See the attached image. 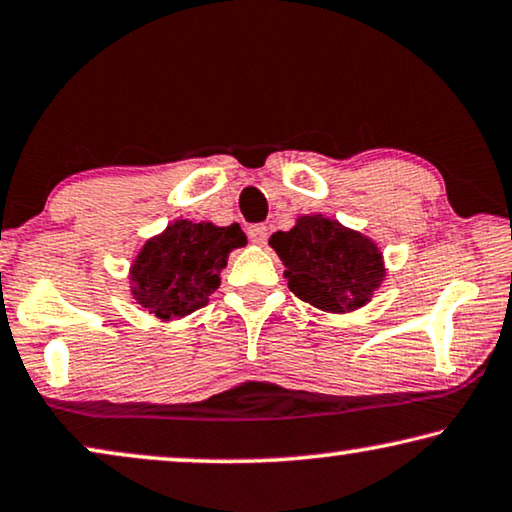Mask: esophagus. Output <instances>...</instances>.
I'll list each match as a JSON object with an SVG mask.
<instances>
[{
  "label": "esophagus",
  "instance_id": "obj_1",
  "mask_svg": "<svg viewBox=\"0 0 512 512\" xmlns=\"http://www.w3.org/2000/svg\"><path fill=\"white\" fill-rule=\"evenodd\" d=\"M248 236L255 246H264L266 239H269V229H266L264 225H253L248 229Z\"/></svg>",
  "mask_w": 512,
  "mask_h": 512
}]
</instances>
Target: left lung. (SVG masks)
Listing matches in <instances>:
<instances>
[{"instance_id":"left-lung-1","label":"left lung","mask_w":512,"mask_h":512,"mask_svg":"<svg viewBox=\"0 0 512 512\" xmlns=\"http://www.w3.org/2000/svg\"><path fill=\"white\" fill-rule=\"evenodd\" d=\"M285 266L287 287L327 313H355L385 283L383 250L369 236L322 213L299 215L290 232L269 239Z\"/></svg>"}]
</instances>
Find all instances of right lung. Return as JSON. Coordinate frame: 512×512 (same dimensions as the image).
<instances>
[{
  "label": "right lung",
  "mask_w": 512,
  "mask_h": 512,
  "mask_svg": "<svg viewBox=\"0 0 512 512\" xmlns=\"http://www.w3.org/2000/svg\"><path fill=\"white\" fill-rule=\"evenodd\" d=\"M248 243L241 227L174 220L150 236L129 266V294L157 320L174 322L199 311L220 287L229 253Z\"/></svg>",
  "instance_id": "add662e5"
}]
</instances>
